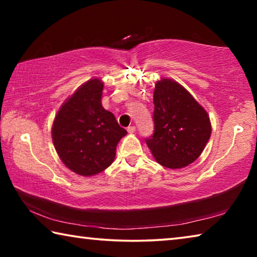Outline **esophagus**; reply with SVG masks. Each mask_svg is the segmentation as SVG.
<instances>
[{"label": "esophagus", "instance_id": "34e87169", "mask_svg": "<svg viewBox=\"0 0 257 257\" xmlns=\"http://www.w3.org/2000/svg\"><path fill=\"white\" fill-rule=\"evenodd\" d=\"M127 130L129 134H134L135 132H136V127H135V125H130V127L127 128Z\"/></svg>", "mask_w": 257, "mask_h": 257}]
</instances>
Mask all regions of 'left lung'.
<instances>
[{"mask_svg":"<svg viewBox=\"0 0 257 257\" xmlns=\"http://www.w3.org/2000/svg\"><path fill=\"white\" fill-rule=\"evenodd\" d=\"M154 134L146 144L156 162L169 169L193 163L211 137L207 112L172 79H161L154 89Z\"/></svg>","mask_w":257,"mask_h":257,"instance_id":"left-lung-1","label":"left lung"}]
</instances>
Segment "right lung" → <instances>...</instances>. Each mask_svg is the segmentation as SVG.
I'll use <instances>...</instances> for the list:
<instances>
[{
	"mask_svg": "<svg viewBox=\"0 0 257 257\" xmlns=\"http://www.w3.org/2000/svg\"><path fill=\"white\" fill-rule=\"evenodd\" d=\"M102 80L86 81L60 107L52 125L59 158L77 175L90 177L105 170L127 132L102 106Z\"/></svg>",
	"mask_w": 257,
	"mask_h": 257,
	"instance_id": "right-lung-1",
	"label": "right lung"
}]
</instances>
